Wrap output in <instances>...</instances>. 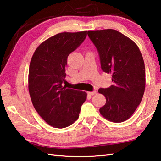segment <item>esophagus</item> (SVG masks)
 <instances>
[{
	"label": "esophagus",
	"instance_id": "34e87169",
	"mask_svg": "<svg viewBox=\"0 0 161 161\" xmlns=\"http://www.w3.org/2000/svg\"><path fill=\"white\" fill-rule=\"evenodd\" d=\"M97 93V91H89L88 92V94L89 95H94Z\"/></svg>",
	"mask_w": 161,
	"mask_h": 161
}]
</instances>
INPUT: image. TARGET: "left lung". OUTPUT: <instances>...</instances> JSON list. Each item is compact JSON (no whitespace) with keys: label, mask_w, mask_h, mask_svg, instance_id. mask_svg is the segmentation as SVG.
Listing matches in <instances>:
<instances>
[{"label":"left lung","mask_w":161,"mask_h":161,"mask_svg":"<svg viewBox=\"0 0 161 161\" xmlns=\"http://www.w3.org/2000/svg\"><path fill=\"white\" fill-rule=\"evenodd\" d=\"M88 35L99 53L101 69L112 75L113 85L98 90L106 97L100 114L112 122H125L134 114L144 93L142 53L134 42L117 30H91Z\"/></svg>","instance_id":"obj_1"}]
</instances>
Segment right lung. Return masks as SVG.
I'll return each instance as SVG.
<instances>
[{"instance_id":"right-lung-1","label":"right lung","mask_w":161,"mask_h":161,"mask_svg":"<svg viewBox=\"0 0 161 161\" xmlns=\"http://www.w3.org/2000/svg\"><path fill=\"white\" fill-rule=\"evenodd\" d=\"M87 31L61 32L42 42L31 59L28 88L32 105L48 125L62 129L78 119L85 91L63 86L68 56L85 40Z\"/></svg>"}]
</instances>
